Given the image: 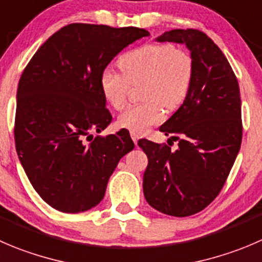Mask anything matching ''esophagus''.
Instances as JSON below:
<instances>
[{
	"instance_id": "esophagus-1",
	"label": "esophagus",
	"mask_w": 262,
	"mask_h": 262,
	"mask_svg": "<svg viewBox=\"0 0 262 262\" xmlns=\"http://www.w3.org/2000/svg\"><path fill=\"white\" fill-rule=\"evenodd\" d=\"M130 137H132V139H133L134 144H137V142H138V139H139V134L134 133V132H130Z\"/></svg>"
}]
</instances>
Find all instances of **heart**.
I'll return each mask as SVG.
<instances>
[{
  "label": "heart",
  "mask_w": 262,
  "mask_h": 262,
  "mask_svg": "<svg viewBox=\"0 0 262 262\" xmlns=\"http://www.w3.org/2000/svg\"><path fill=\"white\" fill-rule=\"evenodd\" d=\"M121 73L105 69L101 73L100 88L105 100L115 110H121L128 101L130 85L144 82L143 103L130 106L118 119L124 129L143 133L164 118V107L175 110L189 93L193 82V61L184 51L174 46L144 45L129 51L120 58Z\"/></svg>",
  "instance_id": "heart-1"
}]
</instances>
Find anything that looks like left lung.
I'll return each instance as SVG.
<instances>
[{
  "instance_id": "left-lung-1",
  "label": "left lung",
  "mask_w": 262,
  "mask_h": 262,
  "mask_svg": "<svg viewBox=\"0 0 262 262\" xmlns=\"http://www.w3.org/2000/svg\"><path fill=\"white\" fill-rule=\"evenodd\" d=\"M156 40L185 45L194 74L184 102L160 126L165 136H175L170 138L177 139L178 148L138 142L148 159L143 193L157 211L184 217L214 201L239 152V85L224 53L205 33L172 29Z\"/></svg>"
}]
</instances>
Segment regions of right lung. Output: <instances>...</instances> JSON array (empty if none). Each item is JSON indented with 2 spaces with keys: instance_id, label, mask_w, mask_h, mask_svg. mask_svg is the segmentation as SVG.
I'll return each instance as SVG.
<instances>
[{
  "instance_id": "add662e5",
  "label": "right lung",
  "mask_w": 262,
  "mask_h": 262,
  "mask_svg": "<svg viewBox=\"0 0 262 262\" xmlns=\"http://www.w3.org/2000/svg\"><path fill=\"white\" fill-rule=\"evenodd\" d=\"M147 35L134 27L69 24L38 48L23 72L15 146L33 188L53 209L77 214L97 206L119 160L134 148L126 129L96 138L91 132L101 133L113 120L101 73Z\"/></svg>"
}]
</instances>
